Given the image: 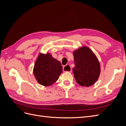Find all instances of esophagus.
Here are the masks:
<instances>
[{"instance_id": "1", "label": "esophagus", "mask_w": 126, "mask_h": 126, "mask_svg": "<svg viewBox=\"0 0 126 126\" xmlns=\"http://www.w3.org/2000/svg\"><path fill=\"white\" fill-rule=\"evenodd\" d=\"M63 71L64 72H72V69L70 67V66L69 65V64H67L66 66H63Z\"/></svg>"}]
</instances>
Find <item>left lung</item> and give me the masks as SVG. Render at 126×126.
I'll use <instances>...</instances> for the list:
<instances>
[{"label":"left lung","instance_id":"1","mask_svg":"<svg viewBox=\"0 0 126 126\" xmlns=\"http://www.w3.org/2000/svg\"><path fill=\"white\" fill-rule=\"evenodd\" d=\"M73 55L75 66L72 71L76 81L81 86L94 85L100 73V63L96 55L86 46L76 49Z\"/></svg>","mask_w":126,"mask_h":126}]
</instances>
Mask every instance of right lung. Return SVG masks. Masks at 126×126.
<instances>
[{
    "instance_id": "right-lung-1",
    "label": "right lung",
    "mask_w": 126,
    "mask_h": 126,
    "mask_svg": "<svg viewBox=\"0 0 126 126\" xmlns=\"http://www.w3.org/2000/svg\"><path fill=\"white\" fill-rule=\"evenodd\" d=\"M33 72L39 84L49 86L58 79L63 72V67L59 61L53 58L50 54L40 53L36 59Z\"/></svg>"
}]
</instances>
